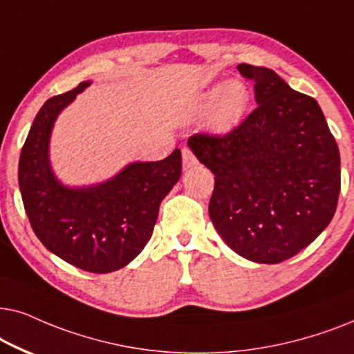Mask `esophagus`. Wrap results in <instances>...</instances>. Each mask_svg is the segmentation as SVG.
Returning a JSON list of instances; mask_svg holds the SVG:
<instances>
[{
	"label": "esophagus",
	"instance_id": "34e87169",
	"mask_svg": "<svg viewBox=\"0 0 354 354\" xmlns=\"http://www.w3.org/2000/svg\"><path fill=\"white\" fill-rule=\"evenodd\" d=\"M197 165V158L194 157V153L191 152V149L185 147L183 149V168L185 169H191Z\"/></svg>",
	"mask_w": 354,
	"mask_h": 354
}]
</instances>
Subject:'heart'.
<instances>
[{
	"mask_svg": "<svg viewBox=\"0 0 354 354\" xmlns=\"http://www.w3.org/2000/svg\"><path fill=\"white\" fill-rule=\"evenodd\" d=\"M251 105V92L241 81H221L210 86L199 98L197 111L209 115V124L216 134L236 129Z\"/></svg>",
	"mask_w": 354,
	"mask_h": 354,
	"instance_id": "heart-1",
	"label": "heart"
}]
</instances>
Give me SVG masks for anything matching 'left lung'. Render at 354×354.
<instances>
[{"label":"left lung","instance_id":"1","mask_svg":"<svg viewBox=\"0 0 354 354\" xmlns=\"http://www.w3.org/2000/svg\"><path fill=\"white\" fill-rule=\"evenodd\" d=\"M257 108L226 136L187 145L215 174L209 215L221 239L257 263H279L327 228L340 194V152L319 103L275 71L238 64Z\"/></svg>","mask_w":354,"mask_h":354}]
</instances>
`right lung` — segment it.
<instances>
[{
  "label": "right lung",
  "instance_id": "right-lung-1",
  "mask_svg": "<svg viewBox=\"0 0 354 354\" xmlns=\"http://www.w3.org/2000/svg\"><path fill=\"white\" fill-rule=\"evenodd\" d=\"M91 84L51 97L37 113L19 158V189L32 230L50 252L86 272L108 273L149 243L160 204L181 176V150L160 162L129 163L98 185H63L50 163L51 131Z\"/></svg>",
  "mask_w": 354,
  "mask_h": 354
}]
</instances>
